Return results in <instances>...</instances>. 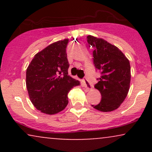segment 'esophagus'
<instances>
[{
	"mask_svg": "<svg viewBox=\"0 0 152 152\" xmlns=\"http://www.w3.org/2000/svg\"><path fill=\"white\" fill-rule=\"evenodd\" d=\"M83 86L85 87V88H86L87 89H91V84H90V83L89 82H88V80L86 79V78H84V79H83Z\"/></svg>",
	"mask_w": 152,
	"mask_h": 152,
	"instance_id": "1",
	"label": "esophagus"
}]
</instances>
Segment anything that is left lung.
I'll return each instance as SVG.
<instances>
[{
	"label": "left lung",
	"instance_id": "left-lung-1",
	"mask_svg": "<svg viewBox=\"0 0 152 152\" xmlns=\"http://www.w3.org/2000/svg\"><path fill=\"white\" fill-rule=\"evenodd\" d=\"M87 42L94 48V64L102 74L95 85L100 91L102 100L92 106L103 112L114 111L124 101L129 90V61L117 47L102 38L89 35Z\"/></svg>",
	"mask_w": 152,
	"mask_h": 152
}]
</instances>
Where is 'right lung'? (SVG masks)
<instances>
[{"mask_svg":"<svg viewBox=\"0 0 152 152\" xmlns=\"http://www.w3.org/2000/svg\"><path fill=\"white\" fill-rule=\"evenodd\" d=\"M69 39L51 43L34 56L26 70L29 98L41 112L55 114L67 106L68 94L80 81L68 75Z\"/></svg>","mask_w":152,"mask_h":152,"instance_id":"1","label":"right lung"}]
</instances>
